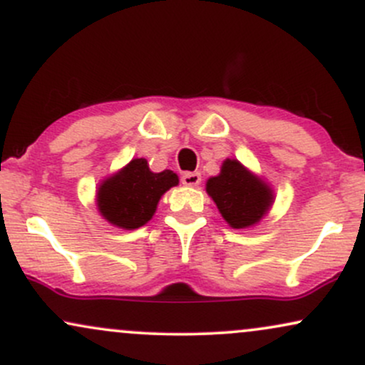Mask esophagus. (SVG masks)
Masks as SVG:
<instances>
[{"mask_svg": "<svg viewBox=\"0 0 365 365\" xmlns=\"http://www.w3.org/2000/svg\"><path fill=\"white\" fill-rule=\"evenodd\" d=\"M182 183L187 187H197L200 183V173H197V171H188V173H183Z\"/></svg>", "mask_w": 365, "mask_h": 365, "instance_id": "34e87169", "label": "esophagus"}]
</instances>
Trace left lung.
Masks as SVG:
<instances>
[{
	"label": "left lung",
	"instance_id": "left-lung-1",
	"mask_svg": "<svg viewBox=\"0 0 365 365\" xmlns=\"http://www.w3.org/2000/svg\"><path fill=\"white\" fill-rule=\"evenodd\" d=\"M206 192L226 223L237 230L259 223L274 202L269 185L237 159H226L220 175L207 180Z\"/></svg>",
	"mask_w": 365,
	"mask_h": 365
}]
</instances>
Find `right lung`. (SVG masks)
<instances>
[{
  "label": "right lung",
  "mask_w": 365,
  "mask_h": 365,
  "mask_svg": "<svg viewBox=\"0 0 365 365\" xmlns=\"http://www.w3.org/2000/svg\"><path fill=\"white\" fill-rule=\"evenodd\" d=\"M178 185L177 173H153L144 158L132 159L98 188V209L108 223L123 230L144 226L156 212L161 195Z\"/></svg>",
  "instance_id": "obj_1"
}]
</instances>
